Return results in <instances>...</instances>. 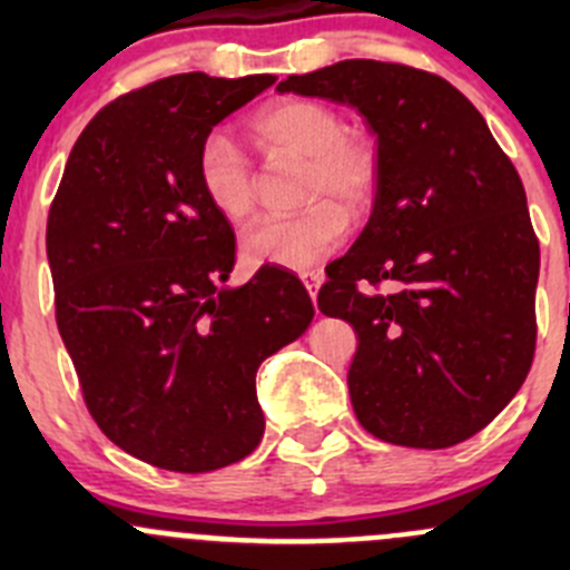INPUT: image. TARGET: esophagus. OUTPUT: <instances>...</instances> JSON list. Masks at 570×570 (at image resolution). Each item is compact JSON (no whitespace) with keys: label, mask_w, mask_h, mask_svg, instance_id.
<instances>
[{"label":"esophagus","mask_w":570,"mask_h":570,"mask_svg":"<svg viewBox=\"0 0 570 570\" xmlns=\"http://www.w3.org/2000/svg\"><path fill=\"white\" fill-rule=\"evenodd\" d=\"M301 278H303V284H306L308 295H312V301H314V297H317V292H320V286H322V281H325V275H322V269H308V273H303Z\"/></svg>","instance_id":"1"}]
</instances>
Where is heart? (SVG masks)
Returning <instances> with one entry per match:
<instances>
[{"label": "heart", "mask_w": 570, "mask_h": 570, "mask_svg": "<svg viewBox=\"0 0 570 570\" xmlns=\"http://www.w3.org/2000/svg\"><path fill=\"white\" fill-rule=\"evenodd\" d=\"M248 129L264 148L306 157L303 198L314 204L297 215L262 217L253 223L243 237L245 264L284 269L314 267L347 237L350 215L341 204L350 209L370 204L377 184L375 148L364 137L347 135L336 109L312 99H286L262 107L248 120ZM195 174L217 215L232 223H243L250 215V163L226 131L204 137Z\"/></svg>", "instance_id": "1"}]
</instances>
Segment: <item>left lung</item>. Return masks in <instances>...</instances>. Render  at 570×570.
Here are the masks:
<instances>
[{"mask_svg":"<svg viewBox=\"0 0 570 570\" xmlns=\"http://www.w3.org/2000/svg\"><path fill=\"white\" fill-rule=\"evenodd\" d=\"M275 90L350 105L377 137L372 215L320 289V312L358 336L355 416L396 446L461 444L532 366L540 248L524 184L476 107L435 73L342 60Z\"/></svg>","mask_w":570,"mask_h":570,"instance_id":"8db88e82","label":"left lung"}]
</instances>
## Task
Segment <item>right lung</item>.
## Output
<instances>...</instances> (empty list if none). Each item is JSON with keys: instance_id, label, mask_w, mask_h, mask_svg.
<instances>
[{"instance_id": "add662e5", "label": "right lung", "mask_w": 570, "mask_h": 570, "mask_svg": "<svg viewBox=\"0 0 570 570\" xmlns=\"http://www.w3.org/2000/svg\"><path fill=\"white\" fill-rule=\"evenodd\" d=\"M275 82L176 73L85 126L46 223L62 344L90 416L129 455L181 474L264 435L256 370L314 317L295 275L228 286L234 232L195 174L204 137Z\"/></svg>"}]
</instances>
